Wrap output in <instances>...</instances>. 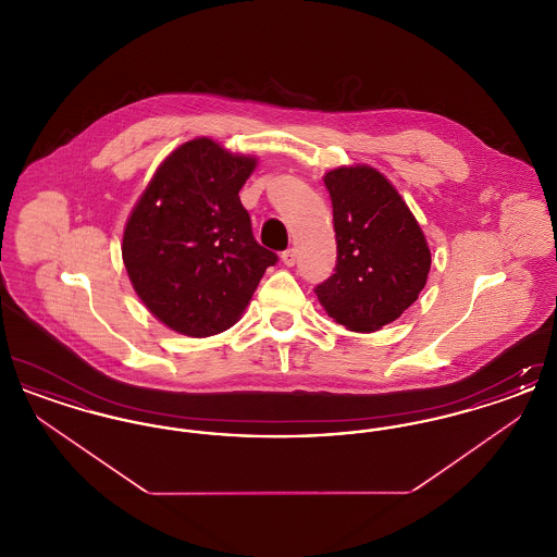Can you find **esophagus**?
<instances>
[{"label": "esophagus", "mask_w": 557, "mask_h": 557, "mask_svg": "<svg viewBox=\"0 0 557 557\" xmlns=\"http://www.w3.org/2000/svg\"><path fill=\"white\" fill-rule=\"evenodd\" d=\"M282 261H284V265L286 267H294V263H296V250H294V248L284 250V252H282Z\"/></svg>", "instance_id": "34e87169"}]
</instances>
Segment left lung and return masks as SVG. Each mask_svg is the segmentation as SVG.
<instances>
[{
	"label": "left lung",
	"mask_w": 557,
	"mask_h": 557,
	"mask_svg": "<svg viewBox=\"0 0 557 557\" xmlns=\"http://www.w3.org/2000/svg\"><path fill=\"white\" fill-rule=\"evenodd\" d=\"M336 232L334 273L315 286L327 315L352 332L393 323L424 290L430 248L397 189L371 166L323 177Z\"/></svg>",
	"instance_id": "1"
}]
</instances>
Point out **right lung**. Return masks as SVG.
Instances as JSON below:
<instances>
[{
    "mask_svg": "<svg viewBox=\"0 0 557 557\" xmlns=\"http://www.w3.org/2000/svg\"><path fill=\"white\" fill-rule=\"evenodd\" d=\"M255 166L209 137L191 139L160 164L127 221L123 261L133 288L180 334L202 338L232 327L277 263L239 202Z\"/></svg>",
    "mask_w": 557,
    "mask_h": 557,
    "instance_id": "add662e5",
    "label": "right lung"
}]
</instances>
